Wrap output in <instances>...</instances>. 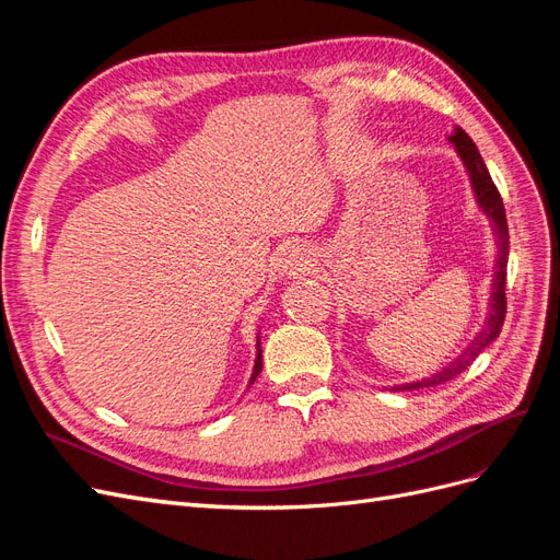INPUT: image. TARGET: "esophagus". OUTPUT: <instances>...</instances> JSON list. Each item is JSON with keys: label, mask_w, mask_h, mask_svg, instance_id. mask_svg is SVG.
<instances>
[{"label": "esophagus", "mask_w": 560, "mask_h": 560, "mask_svg": "<svg viewBox=\"0 0 560 560\" xmlns=\"http://www.w3.org/2000/svg\"><path fill=\"white\" fill-rule=\"evenodd\" d=\"M306 266H308V261L303 259V254L299 249H287L284 259H282V270H287L290 276H296V273H303Z\"/></svg>", "instance_id": "esophagus-1"}]
</instances>
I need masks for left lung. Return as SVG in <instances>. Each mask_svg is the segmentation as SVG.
<instances>
[{"instance_id":"obj_1","label":"left lung","mask_w":560,"mask_h":560,"mask_svg":"<svg viewBox=\"0 0 560 560\" xmlns=\"http://www.w3.org/2000/svg\"><path fill=\"white\" fill-rule=\"evenodd\" d=\"M451 142L455 144V151L460 154L469 179H471V189L474 196H477L481 210L486 212L488 219H493V229L498 233V266H495V280H493V296H490V311H488V319L483 329L477 334V338L463 350L460 358H455L446 369L436 371L434 376L430 378H422V381H413V383H406V385H395L393 389H420V387H434V385H442L451 378H455L457 374H463V371L479 358V352L498 338L502 325H504V315H506V294H504V287H506V254H510V229H506V214H504V206H502V196L498 191V186L493 184L488 175V167L479 154L477 144L471 142L469 135L463 128H455V132L451 135Z\"/></svg>"}]
</instances>
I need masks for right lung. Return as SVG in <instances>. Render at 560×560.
Segmentation results:
<instances>
[{
  "label": "right lung",
  "mask_w": 560,
  "mask_h": 560,
  "mask_svg": "<svg viewBox=\"0 0 560 560\" xmlns=\"http://www.w3.org/2000/svg\"><path fill=\"white\" fill-rule=\"evenodd\" d=\"M257 346H259V341H257ZM261 348L257 350V360H254V371H252V378H249V385L254 383V381H257V376L261 374Z\"/></svg>",
  "instance_id": "right-lung-1"
}]
</instances>
